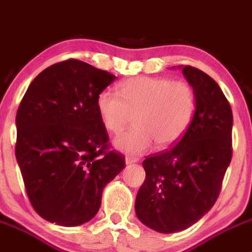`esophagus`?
<instances>
[{"label":"esophagus","instance_id":"obj_1","mask_svg":"<svg viewBox=\"0 0 252 252\" xmlns=\"http://www.w3.org/2000/svg\"><path fill=\"white\" fill-rule=\"evenodd\" d=\"M139 158L136 156H131V155H126V163H135L138 162Z\"/></svg>","mask_w":252,"mask_h":252}]
</instances>
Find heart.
<instances>
[{
  "mask_svg": "<svg viewBox=\"0 0 252 252\" xmlns=\"http://www.w3.org/2000/svg\"><path fill=\"white\" fill-rule=\"evenodd\" d=\"M196 92L185 80L136 76L119 85V94L103 90L96 101L104 128L121 134L135 121V126L114 139L126 154H143L154 141L161 149L177 143L191 124L196 111Z\"/></svg>",
  "mask_w": 252,
  "mask_h": 252,
  "instance_id": "1",
  "label": "heart"
}]
</instances>
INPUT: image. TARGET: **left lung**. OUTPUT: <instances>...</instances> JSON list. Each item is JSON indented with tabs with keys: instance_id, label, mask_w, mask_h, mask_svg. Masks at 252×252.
I'll return each instance as SVG.
<instances>
[{
	"instance_id": "1",
	"label": "left lung",
	"mask_w": 252,
	"mask_h": 252,
	"mask_svg": "<svg viewBox=\"0 0 252 252\" xmlns=\"http://www.w3.org/2000/svg\"><path fill=\"white\" fill-rule=\"evenodd\" d=\"M182 71L196 92L193 118L172 148L143 161L146 177L135 199L141 223L165 234L189 228L214 206L233 156V112L225 94L197 67Z\"/></svg>"
}]
</instances>
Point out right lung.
<instances>
[{
  "mask_svg": "<svg viewBox=\"0 0 252 252\" xmlns=\"http://www.w3.org/2000/svg\"><path fill=\"white\" fill-rule=\"evenodd\" d=\"M67 59L32 81L16 117V158L34 211L50 223L77 226L101 207L102 191L126 166L111 149L97 112L98 94L116 80Z\"/></svg>",
  "mask_w": 252,
  "mask_h": 252,
  "instance_id": "obj_1",
  "label": "right lung"
}]
</instances>
